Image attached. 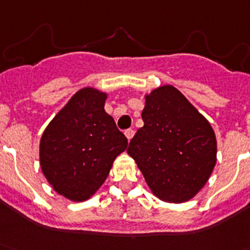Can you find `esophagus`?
Masks as SVG:
<instances>
[{
    "instance_id": "obj_1",
    "label": "esophagus",
    "mask_w": 250,
    "mask_h": 250,
    "mask_svg": "<svg viewBox=\"0 0 250 250\" xmlns=\"http://www.w3.org/2000/svg\"><path fill=\"white\" fill-rule=\"evenodd\" d=\"M125 137H127L128 140H131V138L133 137L134 131L132 129V128H128V129H125Z\"/></svg>"
}]
</instances>
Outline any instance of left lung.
I'll return each instance as SVG.
<instances>
[{"mask_svg":"<svg viewBox=\"0 0 250 250\" xmlns=\"http://www.w3.org/2000/svg\"><path fill=\"white\" fill-rule=\"evenodd\" d=\"M145 125L127 148L152 192L167 203H185L203 188L216 164L210 123L172 85L146 95Z\"/></svg>","mask_w":250,"mask_h":250,"instance_id":"left-lung-1","label":"left lung"}]
</instances>
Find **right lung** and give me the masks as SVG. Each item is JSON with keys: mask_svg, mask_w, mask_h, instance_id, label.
<instances>
[{"mask_svg": "<svg viewBox=\"0 0 250 250\" xmlns=\"http://www.w3.org/2000/svg\"><path fill=\"white\" fill-rule=\"evenodd\" d=\"M105 99L107 94L97 89H80L41 137L42 173L54 190L69 200L92 196L128 146L125 134L104 110Z\"/></svg>", "mask_w": 250, "mask_h": 250, "instance_id": "right-lung-1", "label": "right lung"}]
</instances>
